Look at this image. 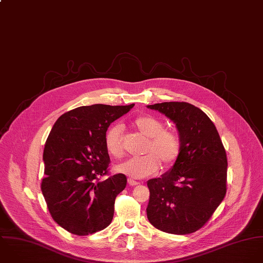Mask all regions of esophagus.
<instances>
[{
  "instance_id": "34e87169",
  "label": "esophagus",
  "mask_w": 263,
  "mask_h": 263,
  "mask_svg": "<svg viewBox=\"0 0 263 263\" xmlns=\"http://www.w3.org/2000/svg\"><path fill=\"white\" fill-rule=\"evenodd\" d=\"M128 184H129L130 186H137L139 183H138L137 181L132 180V179H128Z\"/></svg>"
}]
</instances>
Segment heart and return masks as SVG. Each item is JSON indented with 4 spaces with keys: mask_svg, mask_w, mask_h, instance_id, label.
Here are the masks:
<instances>
[{
    "mask_svg": "<svg viewBox=\"0 0 263 263\" xmlns=\"http://www.w3.org/2000/svg\"><path fill=\"white\" fill-rule=\"evenodd\" d=\"M132 126L138 132L148 137L144 147L143 157L129 158L117 166L119 173L125 174L134 179H143L155 175L160 163L170 167L180 158L182 141L179 133L171 128H163L162 122L158 119L142 115L132 121ZM105 149L115 158L124 156L123 129L120 125H112L107 128L105 134Z\"/></svg>",
    "mask_w": 263,
    "mask_h": 263,
    "instance_id": "heart-1",
    "label": "heart"
}]
</instances>
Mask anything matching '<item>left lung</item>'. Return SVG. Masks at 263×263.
Returning <instances> with one entry per match:
<instances>
[{
    "label": "left lung",
    "mask_w": 263,
    "mask_h": 263,
    "mask_svg": "<svg viewBox=\"0 0 263 263\" xmlns=\"http://www.w3.org/2000/svg\"><path fill=\"white\" fill-rule=\"evenodd\" d=\"M148 107L175 122L182 152L170 172L147 182V218L168 234L194 233L205 226L226 196V149L214 124L199 107L185 102Z\"/></svg>",
    "instance_id": "left-lung-1"
}]
</instances>
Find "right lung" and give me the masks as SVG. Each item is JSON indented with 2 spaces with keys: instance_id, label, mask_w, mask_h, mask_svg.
I'll return each instance as SVG.
<instances>
[{
  "instance_id": "1",
  "label": "right lung",
  "mask_w": 263,
  "mask_h": 263,
  "mask_svg": "<svg viewBox=\"0 0 263 263\" xmlns=\"http://www.w3.org/2000/svg\"><path fill=\"white\" fill-rule=\"evenodd\" d=\"M133 106H79L53 125L44 149L46 176L41 188L53 220L71 234L90 235L111 222L115 199L127 178L108 173L105 131ZM104 175L108 178L100 181Z\"/></svg>"
}]
</instances>
